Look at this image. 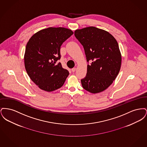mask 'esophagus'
I'll list each match as a JSON object with an SVG mask.
<instances>
[{"label": "esophagus", "instance_id": "1", "mask_svg": "<svg viewBox=\"0 0 147 147\" xmlns=\"http://www.w3.org/2000/svg\"><path fill=\"white\" fill-rule=\"evenodd\" d=\"M76 70V68H73L71 69V71H72L73 72H74Z\"/></svg>", "mask_w": 147, "mask_h": 147}]
</instances>
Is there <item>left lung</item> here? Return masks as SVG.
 <instances>
[{"mask_svg": "<svg viewBox=\"0 0 147 147\" xmlns=\"http://www.w3.org/2000/svg\"><path fill=\"white\" fill-rule=\"evenodd\" d=\"M74 35L83 45L88 63L81 80L83 88L93 94L104 91L112 84L121 68L119 44L107 31L90 26L76 30Z\"/></svg>", "mask_w": 147, "mask_h": 147, "instance_id": "left-lung-1", "label": "left lung"}]
</instances>
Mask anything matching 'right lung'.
I'll return each mask as SVG.
<instances>
[{
	"mask_svg": "<svg viewBox=\"0 0 147 147\" xmlns=\"http://www.w3.org/2000/svg\"><path fill=\"white\" fill-rule=\"evenodd\" d=\"M73 32L64 28H49L36 32L28 40L24 55L25 67L39 88L51 92L61 88L69 74L60 62V49Z\"/></svg>",
	"mask_w": 147,
	"mask_h": 147,
	"instance_id": "add662e5",
	"label": "right lung"
}]
</instances>
